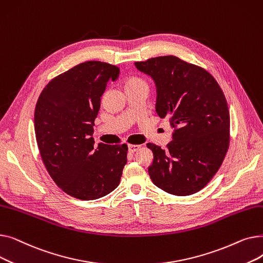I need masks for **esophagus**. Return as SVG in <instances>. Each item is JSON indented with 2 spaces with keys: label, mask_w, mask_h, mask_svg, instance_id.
Wrapping results in <instances>:
<instances>
[{
  "label": "esophagus",
  "mask_w": 263,
  "mask_h": 263,
  "mask_svg": "<svg viewBox=\"0 0 263 263\" xmlns=\"http://www.w3.org/2000/svg\"><path fill=\"white\" fill-rule=\"evenodd\" d=\"M140 148H141L140 145H129L128 146V150H129V153H131V154L135 153V151H137Z\"/></svg>",
  "instance_id": "esophagus-1"
}]
</instances>
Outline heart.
Wrapping results in <instances>:
<instances>
[{
    "label": "heart",
    "instance_id": "b5f03b06",
    "mask_svg": "<svg viewBox=\"0 0 263 263\" xmlns=\"http://www.w3.org/2000/svg\"><path fill=\"white\" fill-rule=\"evenodd\" d=\"M133 86H146V84L142 79L136 78V77H131V78L127 79L126 82H124V87L128 88V87H133Z\"/></svg>",
    "mask_w": 263,
    "mask_h": 263
}]
</instances>
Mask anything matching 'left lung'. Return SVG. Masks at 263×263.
<instances>
[{"mask_svg": "<svg viewBox=\"0 0 263 263\" xmlns=\"http://www.w3.org/2000/svg\"><path fill=\"white\" fill-rule=\"evenodd\" d=\"M135 66L155 81L156 112L170 118L174 129L165 149L147 144L154 154L148 174L170 194H194L213 178L228 150L230 118L224 92L208 71L174 55Z\"/></svg>", "mask_w": 263, "mask_h": 263, "instance_id": "1", "label": "left lung"}]
</instances>
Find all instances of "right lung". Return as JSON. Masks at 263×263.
<instances>
[{
	"label": "right lung",
	"mask_w": 263,
	"mask_h": 263,
	"mask_svg": "<svg viewBox=\"0 0 263 263\" xmlns=\"http://www.w3.org/2000/svg\"><path fill=\"white\" fill-rule=\"evenodd\" d=\"M119 68L103 62L79 64L54 78L35 107L39 153L53 181L81 200L101 198L119 184L127 145L95 147L93 126L107 82Z\"/></svg>",
	"instance_id": "add662e5"
}]
</instances>
